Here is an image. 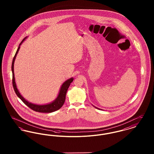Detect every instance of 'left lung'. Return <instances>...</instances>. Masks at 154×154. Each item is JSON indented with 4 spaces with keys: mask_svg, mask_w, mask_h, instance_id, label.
Returning a JSON list of instances; mask_svg holds the SVG:
<instances>
[{
    "mask_svg": "<svg viewBox=\"0 0 154 154\" xmlns=\"http://www.w3.org/2000/svg\"><path fill=\"white\" fill-rule=\"evenodd\" d=\"M95 108H96V107H95ZM97 109H99V108H97Z\"/></svg>",
    "mask_w": 154,
    "mask_h": 154,
    "instance_id": "1",
    "label": "left lung"
}]
</instances>
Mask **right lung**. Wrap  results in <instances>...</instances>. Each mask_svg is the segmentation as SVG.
<instances>
[{"mask_svg": "<svg viewBox=\"0 0 154 154\" xmlns=\"http://www.w3.org/2000/svg\"><path fill=\"white\" fill-rule=\"evenodd\" d=\"M27 38V37H26L25 38H24V39L20 44L18 49H17V50L16 51V54L13 57V62H12V65H11V71H12V74H13L12 82H13V86L14 90L15 91L17 97L20 100H21L29 108L31 109L32 110H33L35 112H41V113H51V112H53L54 111H56V110H59L63 106V105L64 103V101H65V99H66V95L67 91L68 90L70 84L73 81V78L68 79L67 80H66V82H64L63 84H62L61 88H60V90L57 97L56 98V100H54V101H53L52 102H51L50 103H48V104H46V105H36V104H34V103H32L31 102H29L27 100H25L21 96V95L20 94L18 89L17 88L16 84L15 78H14V63L15 59L16 57V56L17 54L18 51H19L20 48V46L21 45V44L23 42V41Z\"/></svg>", "mask_w": 154, "mask_h": 154, "instance_id": "right-lung-1", "label": "right lung"}]
</instances>
